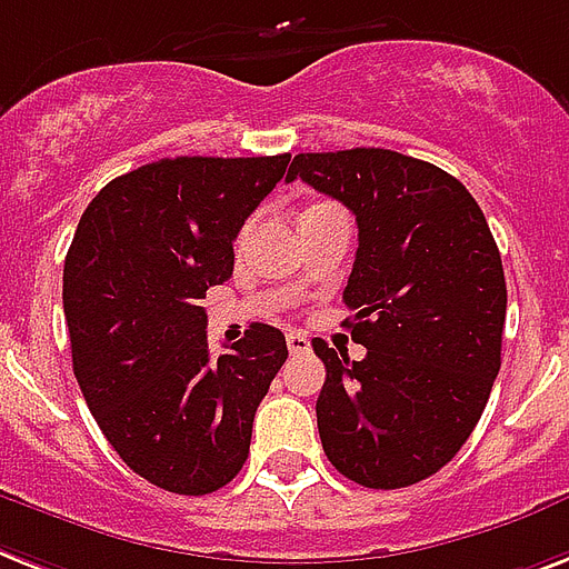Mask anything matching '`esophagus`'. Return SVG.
Here are the masks:
<instances>
[{"label":"esophagus","mask_w":569,"mask_h":569,"mask_svg":"<svg viewBox=\"0 0 569 569\" xmlns=\"http://www.w3.org/2000/svg\"><path fill=\"white\" fill-rule=\"evenodd\" d=\"M288 349L290 356H306V352H311V340H308V335H302V331H290Z\"/></svg>","instance_id":"obj_1"}]
</instances>
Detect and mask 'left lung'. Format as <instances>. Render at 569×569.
I'll return each mask as SVG.
<instances>
[{"instance_id": "obj_1", "label": "left lung", "mask_w": 569, "mask_h": 569, "mask_svg": "<svg viewBox=\"0 0 569 569\" xmlns=\"http://www.w3.org/2000/svg\"><path fill=\"white\" fill-rule=\"evenodd\" d=\"M358 222L343 302L361 361L311 340L326 363L322 452L363 488L429 479L465 447L502 363L506 272L470 190L390 149L306 152L288 170Z\"/></svg>"}]
</instances>
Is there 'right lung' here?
<instances>
[{"label": "right lung", "mask_w": 569, "mask_h": 569, "mask_svg": "<svg viewBox=\"0 0 569 569\" xmlns=\"http://www.w3.org/2000/svg\"><path fill=\"white\" fill-rule=\"evenodd\" d=\"M290 156L161 158L99 190L63 261L72 372L117 456L184 497L220 490L249 456L252 420L288 358L252 322L208 349L199 299L234 270V238Z\"/></svg>", "instance_id": "right-lung-1"}]
</instances>
